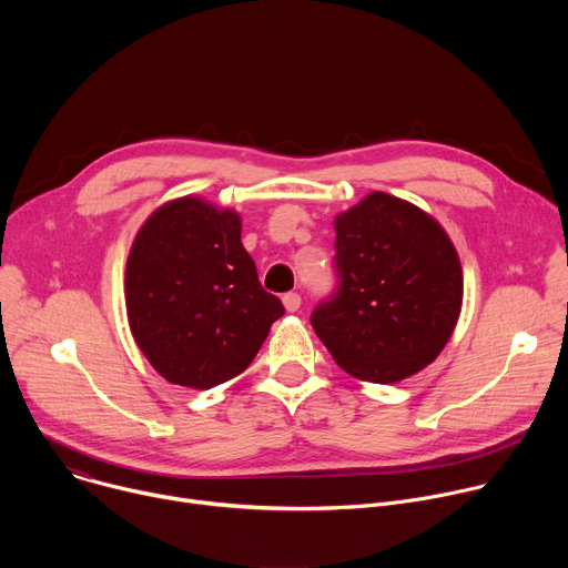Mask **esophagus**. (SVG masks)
I'll return each instance as SVG.
<instances>
[{"instance_id": "esophagus-1", "label": "esophagus", "mask_w": 568, "mask_h": 568, "mask_svg": "<svg viewBox=\"0 0 568 568\" xmlns=\"http://www.w3.org/2000/svg\"><path fill=\"white\" fill-rule=\"evenodd\" d=\"M283 305L287 312H296L301 307V296L296 292H287L283 294Z\"/></svg>"}]
</instances>
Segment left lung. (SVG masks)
<instances>
[{"label":"left lung","instance_id":"left-lung-1","mask_svg":"<svg viewBox=\"0 0 568 568\" xmlns=\"http://www.w3.org/2000/svg\"><path fill=\"white\" fill-rule=\"evenodd\" d=\"M339 290L312 328L353 377L407 379L452 339L463 267L443 224L420 206L373 191L335 217Z\"/></svg>","mask_w":568,"mask_h":568}]
</instances>
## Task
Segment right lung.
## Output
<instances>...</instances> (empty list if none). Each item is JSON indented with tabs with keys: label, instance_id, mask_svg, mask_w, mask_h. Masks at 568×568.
Returning <instances> with one entry per match:
<instances>
[{
	"label": "right lung",
	"instance_id": "1",
	"mask_svg": "<svg viewBox=\"0 0 568 568\" xmlns=\"http://www.w3.org/2000/svg\"><path fill=\"white\" fill-rule=\"evenodd\" d=\"M242 217L204 197L156 206L125 263L130 333L171 384L206 390L245 371L283 303L242 247Z\"/></svg>",
	"mask_w": 568,
	"mask_h": 568
}]
</instances>
